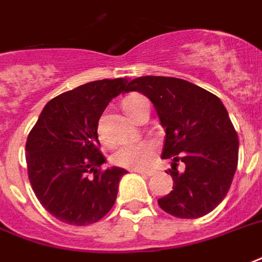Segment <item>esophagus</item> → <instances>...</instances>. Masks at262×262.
<instances>
[{"mask_svg":"<svg viewBox=\"0 0 262 262\" xmlns=\"http://www.w3.org/2000/svg\"><path fill=\"white\" fill-rule=\"evenodd\" d=\"M135 172H139V174H142V176H155L156 174V171L155 170H149V168H142V170H135Z\"/></svg>","mask_w":262,"mask_h":262,"instance_id":"obj_1","label":"esophagus"}]
</instances>
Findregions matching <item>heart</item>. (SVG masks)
Masks as SVG:
<instances>
[{
	"instance_id": "obj_1",
	"label": "heart",
	"mask_w": 262,
	"mask_h": 262,
	"mask_svg": "<svg viewBox=\"0 0 262 262\" xmlns=\"http://www.w3.org/2000/svg\"><path fill=\"white\" fill-rule=\"evenodd\" d=\"M123 109L129 117H135L139 107L149 105L147 101L139 94H131L123 99ZM156 153V143L150 139H141L134 142H125L120 145L112 155L113 164L131 170H141L146 167Z\"/></svg>"
}]
</instances>
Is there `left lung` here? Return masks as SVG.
I'll list each match as a JSON object with an SVG mask.
<instances>
[{
    "label": "left lung",
    "mask_w": 262,
    "mask_h": 262,
    "mask_svg": "<svg viewBox=\"0 0 262 262\" xmlns=\"http://www.w3.org/2000/svg\"><path fill=\"white\" fill-rule=\"evenodd\" d=\"M155 105L166 141L161 159H172L168 170L174 186L159 206L177 218H199L213 211L227 196L239 157V139L221 99L181 78L145 76L129 81ZM185 170L178 171V161ZM167 172V174H168Z\"/></svg>",
    "instance_id": "1"
}]
</instances>
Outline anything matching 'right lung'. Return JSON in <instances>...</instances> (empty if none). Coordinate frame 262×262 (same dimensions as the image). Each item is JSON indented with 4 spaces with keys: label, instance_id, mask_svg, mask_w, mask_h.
<instances>
[{
    "label": "right lung",
    "instance_id": "1",
    "mask_svg": "<svg viewBox=\"0 0 262 262\" xmlns=\"http://www.w3.org/2000/svg\"><path fill=\"white\" fill-rule=\"evenodd\" d=\"M128 84V78H105L63 92L45 105L31 128L26 142L29 180L42 207L59 221L90 225L113 207L127 171L101 168L106 159L98 121Z\"/></svg>",
    "mask_w": 262,
    "mask_h": 262
}]
</instances>
